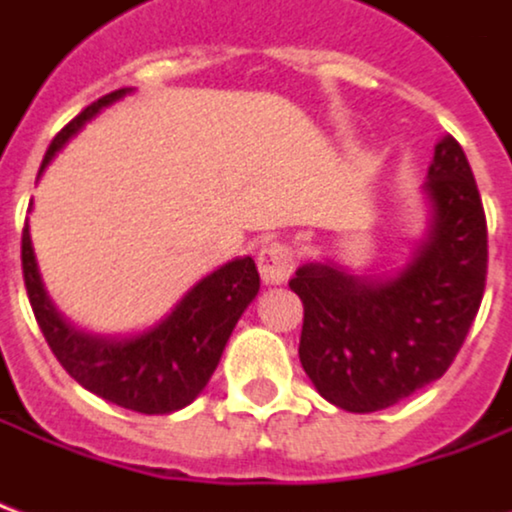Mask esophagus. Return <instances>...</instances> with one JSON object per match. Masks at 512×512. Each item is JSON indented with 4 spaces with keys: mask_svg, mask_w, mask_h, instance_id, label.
<instances>
[{
    "mask_svg": "<svg viewBox=\"0 0 512 512\" xmlns=\"http://www.w3.org/2000/svg\"><path fill=\"white\" fill-rule=\"evenodd\" d=\"M257 268H260V277L266 285H282L288 282V277L296 268V252L293 246L282 244V241H274L260 249L257 255Z\"/></svg>",
    "mask_w": 512,
    "mask_h": 512,
    "instance_id": "esophagus-1",
    "label": "esophagus"
}]
</instances>
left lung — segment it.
Returning <instances> with one entry per match:
<instances>
[{
  "mask_svg": "<svg viewBox=\"0 0 512 512\" xmlns=\"http://www.w3.org/2000/svg\"><path fill=\"white\" fill-rule=\"evenodd\" d=\"M428 235L395 277L307 263L290 279L304 304L299 359L329 403L370 414L447 373L480 310L488 227L463 147L441 139L428 167Z\"/></svg>",
  "mask_w": 512,
  "mask_h": 512,
  "instance_id": "obj_1",
  "label": "left lung"
}]
</instances>
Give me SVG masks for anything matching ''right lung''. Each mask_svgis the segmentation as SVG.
<instances>
[{"mask_svg":"<svg viewBox=\"0 0 512 512\" xmlns=\"http://www.w3.org/2000/svg\"><path fill=\"white\" fill-rule=\"evenodd\" d=\"M126 93L128 87L115 90L73 117L51 139L40 172L49 167L51 158L73 134L82 131L84 123ZM21 268L35 321L68 376L93 395L139 414H172L200 395L222 359L235 323L260 290L255 260L235 257L202 277L153 329L136 337H101L79 332L51 304L38 274L29 224L21 233Z\"/></svg>","mask_w":512,"mask_h":512,"instance_id":"obj_1","label":"right lung"}]
</instances>
